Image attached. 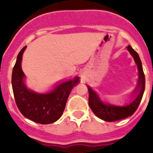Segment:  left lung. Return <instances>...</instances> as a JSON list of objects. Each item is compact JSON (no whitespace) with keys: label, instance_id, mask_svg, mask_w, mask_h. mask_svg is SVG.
Here are the masks:
<instances>
[{"label":"left lung","instance_id":"8db88e82","mask_svg":"<svg viewBox=\"0 0 153 153\" xmlns=\"http://www.w3.org/2000/svg\"><path fill=\"white\" fill-rule=\"evenodd\" d=\"M126 48L134 59L135 63L137 65L138 72H139L137 86L135 88L134 91L132 92L130 102L126 104L125 106H122L106 103L101 100L98 94L94 90L87 86L89 91V106L93 113L97 117L104 121L114 122L132 116L137 109L144 93L146 80L140 58L137 53L132 49L131 46L129 45Z\"/></svg>","mask_w":153,"mask_h":153}]
</instances>
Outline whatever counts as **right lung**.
Listing matches in <instances>:
<instances>
[{
    "instance_id": "1",
    "label": "right lung",
    "mask_w": 153,
    "mask_h": 153,
    "mask_svg": "<svg viewBox=\"0 0 153 153\" xmlns=\"http://www.w3.org/2000/svg\"><path fill=\"white\" fill-rule=\"evenodd\" d=\"M24 47L17 55V61L12 72V88L16 104L23 116L40 124H50L60 118L74 86L79 82V76L61 82L54 89L46 93L30 90L25 85V75L21 68Z\"/></svg>"
}]
</instances>
